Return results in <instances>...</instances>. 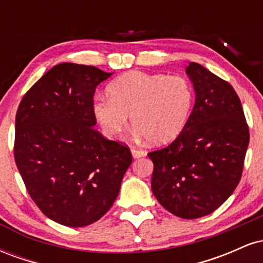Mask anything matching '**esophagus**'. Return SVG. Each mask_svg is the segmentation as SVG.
I'll return each mask as SVG.
<instances>
[{
    "instance_id": "1",
    "label": "esophagus",
    "mask_w": 263,
    "mask_h": 263,
    "mask_svg": "<svg viewBox=\"0 0 263 263\" xmlns=\"http://www.w3.org/2000/svg\"><path fill=\"white\" fill-rule=\"evenodd\" d=\"M131 155H132V157H134L135 159H137V158H141V157H143L144 153H143V151H141V149L132 148L131 149Z\"/></svg>"
}]
</instances>
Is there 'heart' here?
Here are the masks:
<instances>
[{
    "mask_svg": "<svg viewBox=\"0 0 263 263\" xmlns=\"http://www.w3.org/2000/svg\"><path fill=\"white\" fill-rule=\"evenodd\" d=\"M108 95L93 99L92 112L104 135L116 140L128 125L151 143L173 141L185 127L194 93L182 77L129 71L115 79Z\"/></svg>",
    "mask_w": 263,
    "mask_h": 263,
    "instance_id": "1",
    "label": "heart"
}]
</instances>
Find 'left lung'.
I'll use <instances>...</instances> for the list:
<instances>
[{"instance_id":"obj_1","label":"left lung","mask_w":263,"mask_h":263,"mask_svg":"<svg viewBox=\"0 0 263 263\" xmlns=\"http://www.w3.org/2000/svg\"><path fill=\"white\" fill-rule=\"evenodd\" d=\"M185 73L194 87V107L176 140L148 153L155 165L151 186L170 213L198 219L218 209L237 186L250 134L228 81L198 63H189Z\"/></svg>"}]
</instances>
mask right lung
I'll return each mask as SVG.
<instances>
[{
    "instance_id": "right-lung-1",
    "label": "right lung",
    "mask_w": 263,
    "mask_h": 263,
    "mask_svg": "<svg viewBox=\"0 0 263 263\" xmlns=\"http://www.w3.org/2000/svg\"><path fill=\"white\" fill-rule=\"evenodd\" d=\"M111 75L62 63L26 92L17 110L21 177L42 213L69 228L92 224L110 210L132 163L127 147L93 128V93Z\"/></svg>"
}]
</instances>
